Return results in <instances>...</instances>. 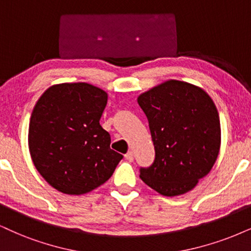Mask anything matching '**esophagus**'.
<instances>
[{
	"label": "esophagus",
	"instance_id": "esophagus-1",
	"mask_svg": "<svg viewBox=\"0 0 251 251\" xmlns=\"http://www.w3.org/2000/svg\"><path fill=\"white\" fill-rule=\"evenodd\" d=\"M126 159L128 160V162H132V160H134V153L131 152V151H128V152L126 153Z\"/></svg>",
	"mask_w": 251,
	"mask_h": 251
}]
</instances>
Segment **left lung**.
I'll return each instance as SVG.
<instances>
[{
  "label": "left lung",
  "instance_id": "1",
  "mask_svg": "<svg viewBox=\"0 0 251 251\" xmlns=\"http://www.w3.org/2000/svg\"><path fill=\"white\" fill-rule=\"evenodd\" d=\"M154 160L140 169L148 186L166 197L191 191L208 175L221 143L220 119L207 93L191 83L169 80L141 94Z\"/></svg>",
  "mask_w": 251,
  "mask_h": 251
}]
</instances>
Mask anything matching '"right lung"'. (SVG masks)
I'll return each instance as SVG.
<instances>
[{
    "mask_svg": "<svg viewBox=\"0 0 251 251\" xmlns=\"http://www.w3.org/2000/svg\"><path fill=\"white\" fill-rule=\"evenodd\" d=\"M108 95L86 82L60 83L37 101L29 150L37 171L65 194H83L106 182L123 156L110 149L100 126Z\"/></svg>",
    "mask_w": 251,
    "mask_h": 251,
    "instance_id": "obj_1",
    "label": "right lung"
}]
</instances>
